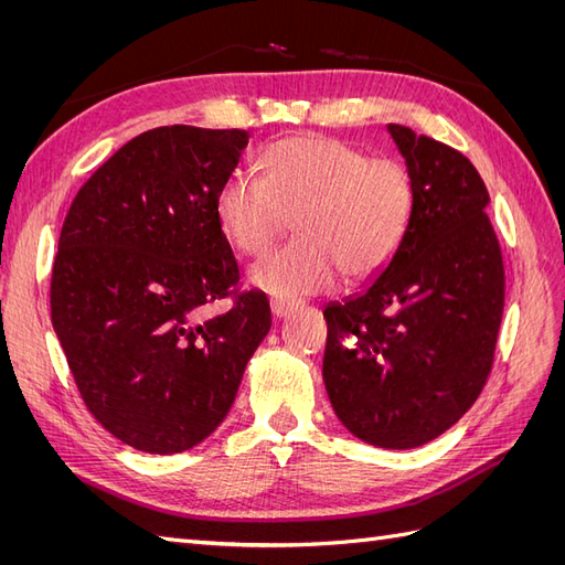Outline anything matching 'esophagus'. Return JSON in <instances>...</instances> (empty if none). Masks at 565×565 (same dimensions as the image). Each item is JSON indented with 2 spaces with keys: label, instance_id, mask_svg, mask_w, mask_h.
Returning <instances> with one entry per match:
<instances>
[{
  "label": "esophagus",
  "instance_id": "esophagus-1",
  "mask_svg": "<svg viewBox=\"0 0 565 565\" xmlns=\"http://www.w3.org/2000/svg\"><path fill=\"white\" fill-rule=\"evenodd\" d=\"M295 301H289V299H270V313H273V318L276 320H280V318H285L289 311H295Z\"/></svg>",
  "mask_w": 565,
  "mask_h": 565
}]
</instances>
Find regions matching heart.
I'll use <instances>...</instances> for the list:
<instances>
[{
  "label": "heart",
  "instance_id": "heart-1",
  "mask_svg": "<svg viewBox=\"0 0 565 565\" xmlns=\"http://www.w3.org/2000/svg\"><path fill=\"white\" fill-rule=\"evenodd\" d=\"M417 207V183L396 158L328 136L273 143L264 177L235 172L216 193V221L237 252H266L295 216L299 237L254 264L249 282L295 299L330 289L339 276H380L403 247Z\"/></svg>",
  "mask_w": 565,
  "mask_h": 565
}]
</instances>
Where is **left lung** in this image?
Masks as SVG:
<instances>
[{
  "mask_svg": "<svg viewBox=\"0 0 565 565\" xmlns=\"http://www.w3.org/2000/svg\"><path fill=\"white\" fill-rule=\"evenodd\" d=\"M417 183L409 233L363 292L324 309L322 380L334 415L370 446L417 448L467 413L492 367L504 266L488 191L459 150L386 127ZM347 329L359 344L344 350Z\"/></svg>",
  "mask_w": 565,
  "mask_h": 565,
  "instance_id": "1",
  "label": "left lung"
}]
</instances>
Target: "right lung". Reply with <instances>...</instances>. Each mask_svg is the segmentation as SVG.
<instances>
[{
  "label": "right lung",
  "instance_id": "add662e5",
  "mask_svg": "<svg viewBox=\"0 0 565 565\" xmlns=\"http://www.w3.org/2000/svg\"><path fill=\"white\" fill-rule=\"evenodd\" d=\"M247 141L243 129H150L96 169L63 221L51 322L84 405L141 452L207 438L270 330L256 289L200 316L241 280L216 193Z\"/></svg>",
  "mask_w": 565,
  "mask_h": 565
}]
</instances>
